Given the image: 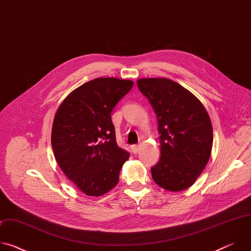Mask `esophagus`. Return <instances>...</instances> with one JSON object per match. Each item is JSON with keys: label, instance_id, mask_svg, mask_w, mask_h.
<instances>
[{"label": "esophagus", "instance_id": "1", "mask_svg": "<svg viewBox=\"0 0 251 251\" xmlns=\"http://www.w3.org/2000/svg\"><path fill=\"white\" fill-rule=\"evenodd\" d=\"M131 149H132V152H133L134 154H137V153L139 152V150H140V146H139V145H133V146L131 147Z\"/></svg>", "mask_w": 251, "mask_h": 251}]
</instances>
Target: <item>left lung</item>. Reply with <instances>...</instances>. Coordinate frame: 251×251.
<instances>
[{"label": "left lung", "mask_w": 251, "mask_h": 251, "mask_svg": "<svg viewBox=\"0 0 251 251\" xmlns=\"http://www.w3.org/2000/svg\"><path fill=\"white\" fill-rule=\"evenodd\" d=\"M157 115L161 158L152 177L170 192L184 191L205 168L212 148V126L202 103L189 90L168 78L137 80Z\"/></svg>", "instance_id": "obj_1"}]
</instances>
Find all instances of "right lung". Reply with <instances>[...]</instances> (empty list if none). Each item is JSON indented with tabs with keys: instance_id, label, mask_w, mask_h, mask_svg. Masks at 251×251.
Instances as JSON below:
<instances>
[{
	"instance_id": "obj_1",
	"label": "right lung",
	"mask_w": 251,
	"mask_h": 251,
	"mask_svg": "<svg viewBox=\"0 0 251 251\" xmlns=\"http://www.w3.org/2000/svg\"><path fill=\"white\" fill-rule=\"evenodd\" d=\"M132 80L101 77L70 92L58 106L51 129L55 160L81 192L99 197L119 182L129 153L118 147L111 112Z\"/></svg>"
}]
</instances>
